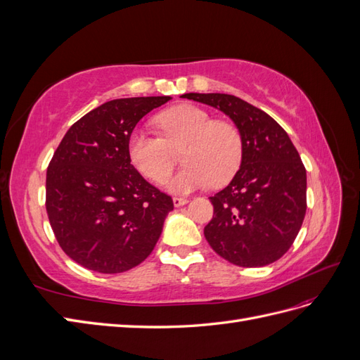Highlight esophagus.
I'll return each instance as SVG.
<instances>
[{
  "instance_id": "1",
  "label": "esophagus",
  "mask_w": 360,
  "mask_h": 360,
  "mask_svg": "<svg viewBox=\"0 0 360 360\" xmlns=\"http://www.w3.org/2000/svg\"><path fill=\"white\" fill-rule=\"evenodd\" d=\"M172 202H174V205L176 207H181V205H184L188 202V198H181V197H174L172 198Z\"/></svg>"
}]
</instances>
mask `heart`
I'll return each mask as SVG.
<instances>
[{"mask_svg": "<svg viewBox=\"0 0 360 360\" xmlns=\"http://www.w3.org/2000/svg\"><path fill=\"white\" fill-rule=\"evenodd\" d=\"M159 135L135 130L127 143L134 167L155 183L165 180L172 168V150H180L183 168L167 186L174 193H188L207 186H219L230 180L240 167L243 138L228 120H213L195 105H179L158 115Z\"/></svg>", "mask_w": 360, "mask_h": 360, "instance_id": "b5f03b06", "label": "heart"}]
</instances>
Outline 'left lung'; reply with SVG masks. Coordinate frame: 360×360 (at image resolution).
I'll return each mask as SVG.
<instances>
[{"instance_id":"8db88e82","label":"left lung","mask_w":360,"mask_h":360,"mask_svg":"<svg viewBox=\"0 0 360 360\" xmlns=\"http://www.w3.org/2000/svg\"><path fill=\"white\" fill-rule=\"evenodd\" d=\"M181 97L217 108L243 138L240 169L214 197L204 236L217 255L240 267H263L291 248L307 213V169L290 136L259 108L231 94Z\"/></svg>"}]
</instances>
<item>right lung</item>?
Segmentation results:
<instances>
[{"mask_svg":"<svg viewBox=\"0 0 360 360\" xmlns=\"http://www.w3.org/2000/svg\"><path fill=\"white\" fill-rule=\"evenodd\" d=\"M169 96L110 101L72 124L46 171V212L61 249L99 274H122L151 254L172 198L130 163L136 123Z\"/></svg>","mask_w":360,"mask_h":360,"instance_id":"add662e5","label":"right lung"}]
</instances>
